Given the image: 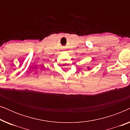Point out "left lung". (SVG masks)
<instances>
[{
  "instance_id": "8db88e82",
  "label": "left lung",
  "mask_w": 130,
  "mask_h": 130,
  "mask_svg": "<svg viewBox=\"0 0 130 130\" xmlns=\"http://www.w3.org/2000/svg\"><path fill=\"white\" fill-rule=\"evenodd\" d=\"M88 69H89V67H88Z\"/></svg>"
}]
</instances>
